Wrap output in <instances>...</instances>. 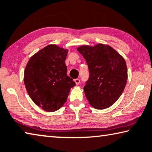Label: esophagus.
<instances>
[{"label":"esophagus","instance_id":"esophagus-1","mask_svg":"<svg viewBox=\"0 0 152 152\" xmlns=\"http://www.w3.org/2000/svg\"><path fill=\"white\" fill-rule=\"evenodd\" d=\"M75 82L76 85H79L80 83V79H75Z\"/></svg>","mask_w":152,"mask_h":152}]
</instances>
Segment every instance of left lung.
<instances>
[{"label":"left lung","mask_w":152,"mask_h":152,"mask_svg":"<svg viewBox=\"0 0 152 152\" xmlns=\"http://www.w3.org/2000/svg\"><path fill=\"white\" fill-rule=\"evenodd\" d=\"M89 69L83 90L88 102L96 109L111 107L122 95L127 82L125 60L111 46L97 44L77 48Z\"/></svg>","instance_id":"1"}]
</instances>
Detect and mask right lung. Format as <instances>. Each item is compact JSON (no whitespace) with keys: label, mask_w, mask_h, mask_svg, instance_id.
I'll return each mask as SVG.
<instances>
[{"label":"right lung","mask_w":152,"mask_h":152,"mask_svg":"<svg viewBox=\"0 0 152 152\" xmlns=\"http://www.w3.org/2000/svg\"><path fill=\"white\" fill-rule=\"evenodd\" d=\"M68 50L49 45L30 58L26 66V89L37 106L48 112L57 111L67 100L75 83L67 76Z\"/></svg>","instance_id":"1"}]
</instances>
